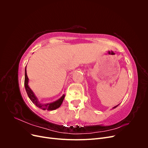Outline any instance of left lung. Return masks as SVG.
I'll return each mask as SVG.
<instances>
[{"label": "left lung", "mask_w": 148, "mask_h": 148, "mask_svg": "<svg viewBox=\"0 0 148 148\" xmlns=\"http://www.w3.org/2000/svg\"><path fill=\"white\" fill-rule=\"evenodd\" d=\"M119 105H117V106H115V107H113V108H112V109H115V108H116V107H117V106H119Z\"/></svg>", "instance_id": "1"}]
</instances>
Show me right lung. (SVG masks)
I'll use <instances>...</instances> for the list:
<instances>
[{
  "instance_id": "1",
  "label": "right lung",
  "mask_w": 148,
  "mask_h": 148,
  "mask_svg": "<svg viewBox=\"0 0 148 148\" xmlns=\"http://www.w3.org/2000/svg\"><path fill=\"white\" fill-rule=\"evenodd\" d=\"M25 89L26 91L27 92V95L29 97V98L30 99V100L32 101V102L34 104H35L39 108L41 109L44 110H53L57 109V108L61 106V104H62V102H63L64 97H65V95H62V96L58 100L52 102H50V103H41V102H39L38 101V99L37 98V97L35 96V95L34 94L33 91L31 90V88L29 87L28 86V81L29 79L28 78L27 74H26V66L25 68Z\"/></svg>"
}]
</instances>
